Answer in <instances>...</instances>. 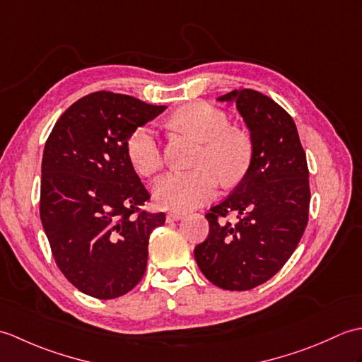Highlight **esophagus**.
Segmentation results:
<instances>
[{"instance_id": "obj_1", "label": "esophagus", "mask_w": 362, "mask_h": 362, "mask_svg": "<svg viewBox=\"0 0 362 362\" xmlns=\"http://www.w3.org/2000/svg\"><path fill=\"white\" fill-rule=\"evenodd\" d=\"M183 218V213L179 211H171L166 214V222H175V221H180Z\"/></svg>"}]
</instances>
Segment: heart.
<instances>
[{"instance_id": "heart-1", "label": "heart", "mask_w": 362, "mask_h": 362, "mask_svg": "<svg viewBox=\"0 0 362 362\" xmlns=\"http://www.w3.org/2000/svg\"><path fill=\"white\" fill-rule=\"evenodd\" d=\"M171 122L204 141L194 171H171L153 183L157 205L185 211L201 206L218 194L221 177L226 183L240 180L247 171L252 144L243 130L230 127L224 110L209 103H191L177 110ZM127 153L136 173L156 174L163 163L157 130L146 124L135 129L127 140Z\"/></svg>"}]
</instances>
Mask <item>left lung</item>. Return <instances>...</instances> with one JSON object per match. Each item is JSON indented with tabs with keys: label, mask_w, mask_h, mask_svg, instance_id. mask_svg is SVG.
Segmentation results:
<instances>
[{
	"label": "left lung",
	"mask_w": 362,
	"mask_h": 362,
	"mask_svg": "<svg viewBox=\"0 0 362 362\" xmlns=\"http://www.w3.org/2000/svg\"><path fill=\"white\" fill-rule=\"evenodd\" d=\"M235 103L249 129L252 157L235 191L205 214L209 238L194 258L213 284L247 291L280 271L308 224L310 173L296 122L259 91L233 90L218 98ZM238 214L236 225L223 221Z\"/></svg>",
	"instance_id": "1"
}]
</instances>
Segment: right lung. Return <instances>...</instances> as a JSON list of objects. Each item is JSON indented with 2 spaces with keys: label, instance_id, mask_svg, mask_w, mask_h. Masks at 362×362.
Instances as JSON below:
<instances>
[{
  "label": "right lung",
  "instance_id": "obj_1",
  "mask_svg": "<svg viewBox=\"0 0 362 362\" xmlns=\"http://www.w3.org/2000/svg\"><path fill=\"white\" fill-rule=\"evenodd\" d=\"M165 109L96 91L68 107L45 143L40 219L59 269L83 294L117 298L143 279L165 213H138L149 193L127 140Z\"/></svg>",
  "mask_w": 362,
  "mask_h": 362
}]
</instances>
